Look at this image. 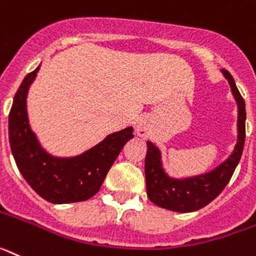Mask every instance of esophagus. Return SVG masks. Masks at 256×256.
<instances>
[{"label": "esophagus", "instance_id": "esophagus-1", "mask_svg": "<svg viewBox=\"0 0 256 256\" xmlns=\"http://www.w3.org/2000/svg\"><path fill=\"white\" fill-rule=\"evenodd\" d=\"M148 130H149V124L146 120H140V123L137 124V134L140 137L148 136Z\"/></svg>", "mask_w": 256, "mask_h": 256}]
</instances>
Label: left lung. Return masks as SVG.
I'll list each match as a JSON object with an SVG mask.
<instances>
[{
  "label": "left lung",
  "instance_id": "left-lung-1",
  "mask_svg": "<svg viewBox=\"0 0 256 256\" xmlns=\"http://www.w3.org/2000/svg\"><path fill=\"white\" fill-rule=\"evenodd\" d=\"M222 74L228 78L238 104V142L234 152L229 156L228 160L210 174L186 180H174L168 178L162 168L159 150L152 142H148L145 158L146 190L149 200L162 208L176 212H192L207 206L224 190L241 159L246 137L244 101L236 86L233 76L226 70H222Z\"/></svg>",
  "mask_w": 256,
  "mask_h": 256
}]
</instances>
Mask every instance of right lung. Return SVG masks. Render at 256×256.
<instances>
[{"mask_svg":"<svg viewBox=\"0 0 256 256\" xmlns=\"http://www.w3.org/2000/svg\"><path fill=\"white\" fill-rule=\"evenodd\" d=\"M37 67L22 82L8 114V140L18 170L30 188L52 203L82 202L98 193L133 128L108 134L102 142L75 158H54L42 149L30 130L27 116V92Z\"/></svg>","mask_w":256,"mask_h":256,"instance_id":"1","label":"right lung"}]
</instances>
